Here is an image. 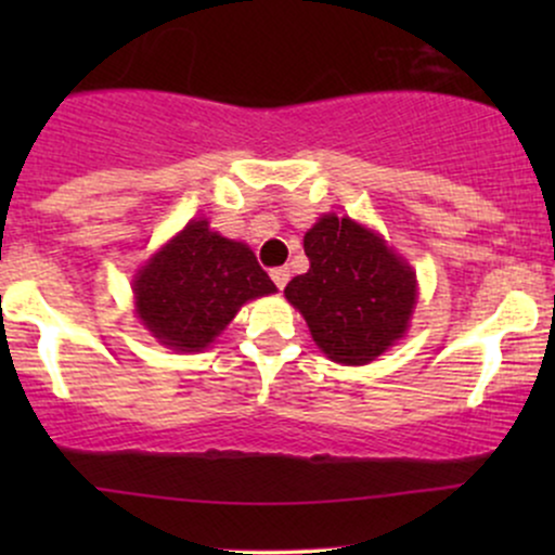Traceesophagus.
Returning a JSON list of instances; mask_svg holds the SVG:
<instances>
[{"label":"esophagus","mask_w":555,"mask_h":555,"mask_svg":"<svg viewBox=\"0 0 555 555\" xmlns=\"http://www.w3.org/2000/svg\"><path fill=\"white\" fill-rule=\"evenodd\" d=\"M271 279H273V284L279 286V289H284L286 282H289V271H286V269H271Z\"/></svg>","instance_id":"obj_1"}]
</instances>
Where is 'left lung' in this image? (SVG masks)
<instances>
[{"label":"left lung","instance_id":"left-lung-1","mask_svg":"<svg viewBox=\"0 0 555 555\" xmlns=\"http://www.w3.org/2000/svg\"><path fill=\"white\" fill-rule=\"evenodd\" d=\"M308 273L284 295L334 362L365 365L404 334L415 308V273L378 234L328 214L305 234Z\"/></svg>","mask_w":555,"mask_h":555}]
</instances>
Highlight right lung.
<instances>
[{
	"label": "right lung",
	"instance_id": "right-lung-1",
	"mask_svg": "<svg viewBox=\"0 0 555 555\" xmlns=\"http://www.w3.org/2000/svg\"><path fill=\"white\" fill-rule=\"evenodd\" d=\"M276 292L242 242L190 221L138 273L135 305L143 326L180 352L206 349L247 299Z\"/></svg>",
	"mask_w": 555,
	"mask_h": 555
}]
</instances>
